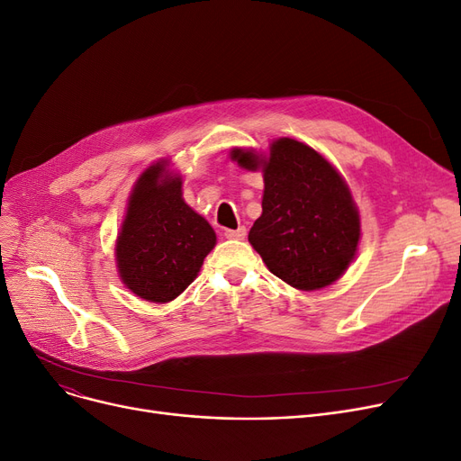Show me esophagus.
<instances>
[{"instance_id": "obj_1", "label": "esophagus", "mask_w": 461, "mask_h": 461, "mask_svg": "<svg viewBox=\"0 0 461 461\" xmlns=\"http://www.w3.org/2000/svg\"><path fill=\"white\" fill-rule=\"evenodd\" d=\"M248 234L246 227H238V229H225L223 236L229 238V240H244Z\"/></svg>"}]
</instances>
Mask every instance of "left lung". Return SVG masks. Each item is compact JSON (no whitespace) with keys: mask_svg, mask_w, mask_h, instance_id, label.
I'll use <instances>...</instances> for the list:
<instances>
[{"mask_svg":"<svg viewBox=\"0 0 461 461\" xmlns=\"http://www.w3.org/2000/svg\"><path fill=\"white\" fill-rule=\"evenodd\" d=\"M232 159L265 174L262 215L249 242L268 270L300 291L334 283L360 238L358 212L336 168L293 139L276 140L265 161L244 149H232Z\"/></svg>","mask_w":461,"mask_h":461,"instance_id":"obj_1","label":"left lung"}]
</instances>
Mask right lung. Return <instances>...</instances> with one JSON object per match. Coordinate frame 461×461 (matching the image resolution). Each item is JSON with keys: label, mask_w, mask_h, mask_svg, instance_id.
I'll return each instance as SVG.
<instances>
[{"label": "right lung", "mask_w": 461, "mask_h": 461, "mask_svg": "<svg viewBox=\"0 0 461 461\" xmlns=\"http://www.w3.org/2000/svg\"><path fill=\"white\" fill-rule=\"evenodd\" d=\"M213 246L210 223L182 199V180L165 176V163L149 167L131 194L118 236V270L127 289L149 302H170L189 287Z\"/></svg>", "instance_id": "1"}]
</instances>
